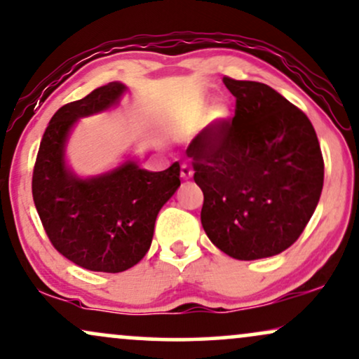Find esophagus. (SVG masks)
I'll return each mask as SVG.
<instances>
[{
	"label": "esophagus",
	"instance_id": "obj_1",
	"mask_svg": "<svg viewBox=\"0 0 359 359\" xmlns=\"http://www.w3.org/2000/svg\"><path fill=\"white\" fill-rule=\"evenodd\" d=\"M191 176H193V168H191L188 163H183V165H181V178L189 180Z\"/></svg>",
	"mask_w": 359,
	"mask_h": 359
}]
</instances>
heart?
<instances>
[{
  "instance_id": "b5f03b06",
  "label": "heart",
  "mask_w": 359,
  "mask_h": 359,
  "mask_svg": "<svg viewBox=\"0 0 359 359\" xmlns=\"http://www.w3.org/2000/svg\"><path fill=\"white\" fill-rule=\"evenodd\" d=\"M206 114H208V105L204 104V102L201 100L189 102V104H186L183 107V110H181V120H183L186 127H194V125H198L204 117H206ZM211 117L212 120H224L227 117V110L224 107H219V109L214 110Z\"/></svg>"
}]
</instances>
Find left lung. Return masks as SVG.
Wrapping results in <instances>:
<instances>
[{
	"label": "left lung",
	"instance_id": "left-lung-1",
	"mask_svg": "<svg viewBox=\"0 0 359 359\" xmlns=\"http://www.w3.org/2000/svg\"><path fill=\"white\" fill-rule=\"evenodd\" d=\"M222 82L236 97L234 118L188 148L204 194L201 224L231 257H272L299 239L318 204L322 150L309 117L272 87Z\"/></svg>",
	"mask_w": 359,
	"mask_h": 359
}]
</instances>
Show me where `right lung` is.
Returning <instances> with one entry per match:
<instances>
[{"label": "right lung", "instance_id": "right-lung-1", "mask_svg": "<svg viewBox=\"0 0 359 359\" xmlns=\"http://www.w3.org/2000/svg\"><path fill=\"white\" fill-rule=\"evenodd\" d=\"M125 90L123 83L110 82L60 107L43 135L32 171V199L50 244L92 272H123L145 257L158 212L181 184L178 161L153 173L128 160L87 180L66 166L74 123L110 109Z\"/></svg>", "mask_w": 359, "mask_h": 359}]
</instances>
